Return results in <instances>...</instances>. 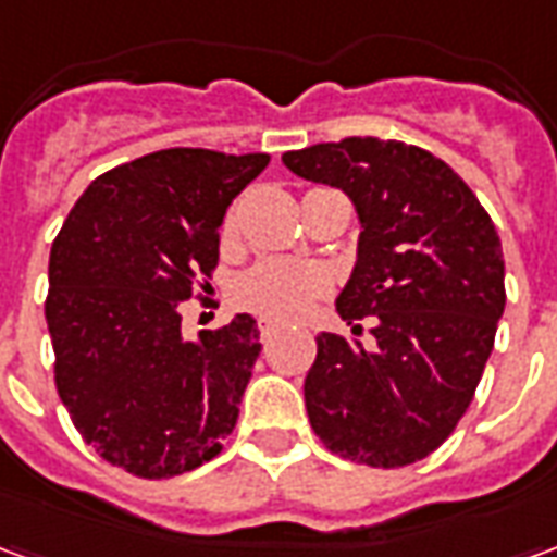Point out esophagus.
<instances>
[{"mask_svg":"<svg viewBox=\"0 0 557 557\" xmlns=\"http://www.w3.org/2000/svg\"><path fill=\"white\" fill-rule=\"evenodd\" d=\"M280 327L274 325V322H268V319H259V337H262V343H268V339L277 334Z\"/></svg>","mask_w":557,"mask_h":557,"instance_id":"esophagus-1","label":"esophagus"}]
</instances>
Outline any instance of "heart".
<instances>
[{
	"label": "heart",
	"mask_w": 557,
	"mask_h": 557,
	"mask_svg": "<svg viewBox=\"0 0 557 557\" xmlns=\"http://www.w3.org/2000/svg\"><path fill=\"white\" fill-rule=\"evenodd\" d=\"M232 226V218H230ZM325 277L292 262H259L235 283V304L268 322H292L322 295Z\"/></svg>",
	"instance_id": "b5f03b06"
}]
</instances>
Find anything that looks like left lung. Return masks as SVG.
Returning a JSON list of instances; mask_svg holds the SVG:
<instances>
[{
	"mask_svg": "<svg viewBox=\"0 0 557 557\" xmlns=\"http://www.w3.org/2000/svg\"><path fill=\"white\" fill-rule=\"evenodd\" d=\"M283 163L355 202L358 262L337 313L349 325L375 319L373 349L315 337L304 379L310 426L351 462L411 466L456 430L490 361L507 301L502 238L471 187L426 148L349 137L286 151Z\"/></svg>",
	"mask_w": 557,
	"mask_h": 557,
	"instance_id": "8db88e82",
	"label": "left lung"
}]
</instances>
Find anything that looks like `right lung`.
Segmentation results:
<instances>
[{
	"mask_svg": "<svg viewBox=\"0 0 557 557\" xmlns=\"http://www.w3.org/2000/svg\"><path fill=\"white\" fill-rule=\"evenodd\" d=\"M268 160L163 148L98 175L55 235L44 304L55 391L86 444L127 474L194 471L235 430L262 351L256 319L184 339L182 307L218 265L226 208Z\"/></svg>",
	"mask_w": 557,
	"mask_h": 557,
	"instance_id": "1",
	"label": "right lung"
}]
</instances>
